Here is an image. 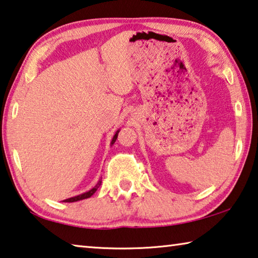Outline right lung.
<instances>
[{"instance_id": "add662e5", "label": "right lung", "mask_w": 258, "mask_h": 258, "mask_svg": "<svg viewBox=\"0 0 258 258\" xmlns=\"http://www.w3.org/2000/svg\"><path fill=\"white\" fill-rule=\"evenodd\" d=\"M118 132H119V131H117V133L114 134V137L112 138V141H111V145H113L114 144V141L117 140V137H118ZM101 180H99V182L96 183L95 185V187L94 188H92L91 190H88V191H86V193H84V194H81V195H78V196H75V198H70V199H67V200H64V202H76V201H80V200H84V199H88V198H91V196L95 193V191L97 190V188H99L100 186H101Z\"/></svg>"}]
</instances>
